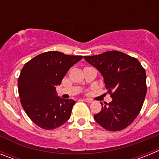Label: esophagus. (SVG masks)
<instances>
[{
  "label": "esophagus",
  "mask_w": 159,
  "mask_h": 159,
  "mask_svg": "<svg viewBox=\"0 0 159 159\" xmlns=\"http://www.w3.org/2000/svg\"><path fill=\"white\" fill-rule=\"evenodd\" d=\"M83 101H84V102H92V99H83Z\"/></svg>",
  "instance_id": "1"
}]
</instances>
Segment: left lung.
Here are the masks:
<instances>
[{
	"mask_svg": "<svg viewBox=\"0 0 159 159\" xmlns=\"http://www.w3.org/2000/svg\"><path fill=\"white\" fill-rule=\"evenodd\" d=\"M84 59L100 71L112 98L102 104L94 116L96 123L110 131H119L133 123L143 107L147 94L144 67L134 57L119 51H109Z\"/></svg>",
	"mask_w": 159,
	"mask_h": 159,
	"instance_id": "1",
	"label": "left lung"
}]
</instances>
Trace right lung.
I'll return each mask as SVG.
<instances>
[{
    "label": "right lung",
    "instance_id": "1",
    "mask_svg": "<svg viewBox=\"0 0 159 159\" xmlns=\"http://www.w3.org/2000/svg\"><path fill=\"white\" fill-rule=\"evenodd\" d=\"M82 57L46 52L24 65L18 78L20 102L27 116L40 128L53 130L69 119L75 102L57 96L56 86Z\"/></svg>",
    "mask_w": 159,
    "mask_h": 159
}]
</instances>
